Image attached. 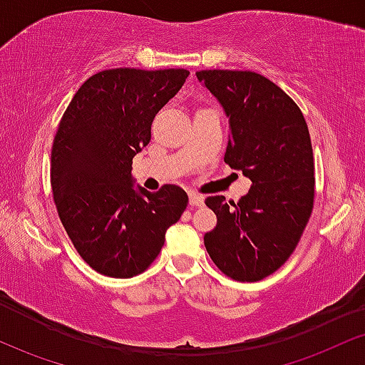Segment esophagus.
I'll return each instance as SVG.
<instances>
[{"instance_id":"esophagus-1","label":"esophagus","mask_w":365,"mask_h":365,"mask_svg":"<svg viewBox=\"0 0 365 365\" xmlns=\"http://www.w3.org/2000/svg\"><path fill=\"white\" fill-rule=\"evenodd\" d=\"M205 198L198 192H190V205L191 207H203Z\"/></svg>"}]
</instances>
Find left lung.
<instances>
[{"label": "left lung", "mask_w": 365, "mask_h": 365, "mask_svg": "<svg viewBox=\"0 0 365 365\" xmlns=\"http://www.w3.org/2000/svg\"><path fill=\"white\" fill-rule=\"evenodd\" d=\"M196 76L229 118L225 164L252 182L237 203L205 200L217 215L205 247L227 277L263 280L290 258L314 207L309 130L299 106L259 73L201 70Z\"/></svg>", "instance_id": "obj_1"}]
</instances>
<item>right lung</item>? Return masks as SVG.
Wrapping results in <instances>:
<instances>
[{"label": "right lung", "instance_id": "obj_1", "mask_svg": "<svg viewBox=\"0 0 365 365\" xmlns=\"http://www.w3.org/2000/svg\"><path fill=\"white\" fill-rule=\"evenodd\" d=\"M187 75L182 68L104 70L64 110L51 152L56 210L75 250L102 275L143 273L187 207L182 187L135 190L131 178L133 157L152 138L153 118Z\"/></svg>", "mask_w": 365, "mask_h": 365}]
</instances>
